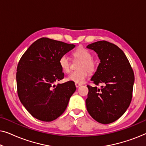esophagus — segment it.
I'll return each instance as SVG.
<instances>
[{"label": "esophagus", "mask_w": 146, "mask_h": 146, "mask_svg": "<svg viewBox=\"0 0 146 146\" xmlns=\"http://www.w3.org/2000/svg\"><path fill=\"white\" fill-rule=\"evenodd\" d=\"M75 85H76V87L78 88V87L80 86L82 84H78V83H75Z\"/></svg>", "instance_id": "1"}]
</instances>
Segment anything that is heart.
<instances>
[{
	"label": "heart",
	"instance_id": "1",
	"mask_svg": "<svg viewBox=\"0 0 146 146\" xmlns=\"http://www.w3.org/2000/svg\"><path fill=\"white\" fill-rule=\"evenodd\" d=\"M74 58L81 60L82 62L79 66L80 70L73 72L68 76L67 80L75 83L83 84L88 76V72H92L95 70L96 64L92 59V54L88 50L84 48H79L73 52ZM58 63L62 71L65 73H69L71 68V63L68 56L66 54H62L60 57Z\"/></svg>",
	"mask_w": 146,
	"mask_h": 146
}]
</instances>
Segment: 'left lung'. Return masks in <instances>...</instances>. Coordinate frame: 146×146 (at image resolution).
I'll return each mask as SVG.
<instances>
[{"instance_id": "left-lung-1", "label": "left lung", "mask_w": 146, "mask_h": 146, "mask_svg": "<svg viewBox=\"0 0 146 146\" xmlns=\"http://www.w3.org/2000/svg\"><path fill=\"white\" fill-rule=\"evenodd\" d=\"M97 53L100 63L91 80L101 88L88 85L87 110L98 122L108 124L119 119L130 104L134 74L126 56L116 45L98 41L87 46Z\"/></svg>"}]
</instances>
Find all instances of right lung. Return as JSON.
Masks as SVG:
<instances>
[{
	"instance_id": "1",
	"label": "right lung",
	"mask_w": 146,
	"mask_h": 146,
	"mask_svg": "<svg viewBox=\"0 0 146 146\" xmlns=\"http://www.w3.org/2000/svg\"><path fill=\"white\" fill-rule=\"evenodd\" d=\"M75 45L41 38L24 53L17 66L19 99L34 117L44 121L58 118L76 90L74 82L54 84L64 78L58 60Z\"/></svg>"
}]
</instances>
